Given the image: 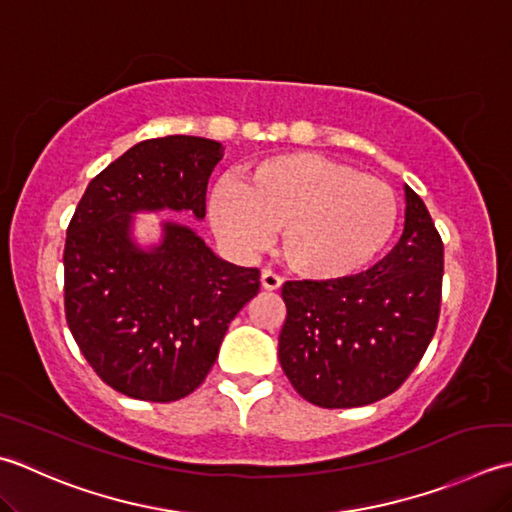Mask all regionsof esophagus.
Segmentation results:
<instances>
[{
	"mask_svg": "<svg viewBox=\"0 0 512 512\" xmlns=\"http://www.w3.org/2000/svg\"><path fill=\"white\" fill-rule=\"evenodd\" d=\"M280 285H283V280H280L274 271L263 269L260 271V287L267 289V291H276Z\"/></svg>",
	"mask_w": 512,
	"mask_h": 512,
	"instance_id": "34e87169",
	"label": "esophagus"
}]
</instances>
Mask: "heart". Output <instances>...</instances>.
Returning a JSON list of instances; mask_svg holds the SVG:
<instances>
[{
  "label": "heart",
  "instance_id": "b5f03b06",
  "mask_svg": "<svg viewBox=\"0 0 512 512\" xmlns=\"http://www.w3.org/2000/svg\"><path fill=\"white\" fill-rule=\"evenodd\" d=\"M398 196L387 183L316 152L271 156L238 185L221 181L207 198V218L221 241L252 254L278 232V256L300 278L356 276L391 243Z\"/></svg>",
  "mask_w": 512,
  "mask_h": 512
}]
</instances>
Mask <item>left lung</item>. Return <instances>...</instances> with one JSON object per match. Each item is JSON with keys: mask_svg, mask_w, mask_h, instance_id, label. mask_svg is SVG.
<instances>
[{"mask_svg": "<svg viewBox=\"0 0 512 512\" xmlns=\"http://www.w3.org/2000/svg\"><path fill=\"white\" fill-rule=\"evenodd\" d=\"M398 245L344 280H289L278 360L294 389L322 409L387 398L422 360L440 316L444 245L420 196L404 185Z\"/></svg>", "mask_w": 512, "mask_h": 512, "instance_id": "obj_1", "label": "left lung"}]
</instances>
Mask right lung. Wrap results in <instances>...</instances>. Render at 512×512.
I'll return each mask as SVG.
<instances>
[{
	"mask_svg": "<svg viewBox=\"0 0 512 512\" xmlns=\"http://www.w3.org/2000/svg\"><path fill=\"white\" fill-rule=\"evenodd\" d=\"M223 152L187 134L132 145L90 181L68 225V327L99 378L128 398L174 402L201 387L229 322L260 289L258 269L216 256L190 225L161 221L148 245L134 236V214L203 221Z\"/></svg>",
	"mask_w": 512,
	"mask_h": 512,
	"instance_id": "right-lung-1",
	"label": "right lung"
}]
</instances>
